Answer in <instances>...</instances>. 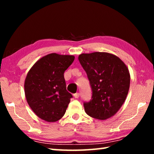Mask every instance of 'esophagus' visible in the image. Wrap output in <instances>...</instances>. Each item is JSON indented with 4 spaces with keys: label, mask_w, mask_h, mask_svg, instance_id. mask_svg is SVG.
I'll return each instance as SVG.
<instances>
[{
    "label": "esophagus",
    "mask_w": 154,
    "mask_h": 154,
    "mask_svg": "<svg viewBox=\"0 0 154 154\" xmlns=\"http://www.w3.org/2000/svg\"><path fill=\"white\" fill-rule=\"evenodd\" d=\"M74 97L75 98H78L79 97V93H75V94H74Z\"/></svg>",
    "instance_id": "1"
}]
</instances>
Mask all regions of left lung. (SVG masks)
<instances>
[{"instance_id": "obj_1", "label": "left lung", "mask_w": 154, "mask_h": 154, "mask_svg": "<svg viewBox=\"0 0 154 154\" xmlns=\"http://www.w3.org/2000/svg\"><path fill=\"white\" fill-rule=\"evenodd\" d=\"M78 59L92 90L91 100L83 104L85 113L99 120L111 118L122 107L128 93V69L119 57L107 52L82 54Z\"/></svg>"}]
</instances>
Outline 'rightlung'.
Returning <instances> with one entry per match:
<instances>
[{"mask_svg":"<svg viewBox=\"0 0 154 154\" xmlns=\"http://www.w3.org/2000/svg\"><path fill=\"white\" fill-rule=\"evenodd\" d=\"M75 60L72 55L51 53L38 60L24 82L27 103L38 118L56 122L66 112L72 96L66 90L64 72Z\"/></svg>","mask_w":154,"mask_h":154,"instance_id":"add662e5","label":"right lung"}]
</instances>
